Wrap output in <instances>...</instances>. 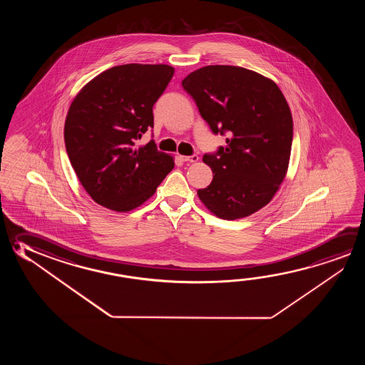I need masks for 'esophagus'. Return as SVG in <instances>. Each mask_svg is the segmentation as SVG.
Returning a JSON list of instances; mask_svg holds the SVG:
<instances>
[{
	"label": "esophagus",
	"mask_w": 365,
	"mask_h": 365,
	"mask_svg": "<svg viewBox=\"0 0 365 365\" xmlns=\"http://www.w3.org/2000/svg\"><path fill=\"white\" fill-rule=\"evenodd\" d=\"M180 159L185 163H196L198 160V156L196 154L190 156H180Z\"/></svg>",
	"instance_id": "34e87169"
}]
</instances>
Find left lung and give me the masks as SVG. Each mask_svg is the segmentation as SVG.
<instances>
[{
  "label": "left lung",
  "mask_w": 365,
  "mask_h": 365,
  "mask_svg": "<svg viewBox=\"0 0 365 365\" xmlns=\"http://www.w3.org/2000/svg\"><path fill=\"white\" fill-rule=\"evenodd\" d=\"M214 135L227 145L206 153L214 178L198 190L216 216H250L274 197L285 178L293 143L290 108L277 85L243 67L205 66L182 81Z\"/></svg>",
  "instance_id": "8db88e82"
}]
</instances>
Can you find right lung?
<instances>
[{"label": "right lung", "mask_w": 365, "mask_h": 365, "mask_svg": "<svg viewBox=\"0 0 365 365\" xmlns=\"http://www.w3.org/2000/svg\"><path fill=\"white\" fill-rule=\"evenodd\" d=\"M168 65L130 63L93 78L73 99L65 123L67 155L90 197L114 211L145 202L174 168L154 140L153 107L173 78Z\"/></svg>", "instance_id": "add662e5"}]
</instances>
